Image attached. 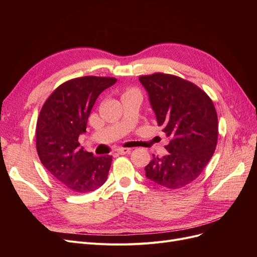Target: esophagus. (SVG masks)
Here are the masks:
<instances>
[{
  "label": "esophagus",
  "mask_w": 257,
  "mask_h": 257,
  "mask_svg": "<svg viewBox=\"0 0 257 257\" xmlns=\"http://www.w3.org/2000/svg\"><path fill=\"white\" fill-rule=\"evenodd\" d=\"M131 148H125V147H120L116 149V152H118L119 154H126L128 152H131Z\"/></svg>",
  "instance_id": "34e87169"
}]
</instances>
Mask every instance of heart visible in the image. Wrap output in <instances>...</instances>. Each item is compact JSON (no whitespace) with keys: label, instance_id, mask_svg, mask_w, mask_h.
I'll list each match as a JSON object with an SVG mask.
<instances>
[{"label":"heart","instance_id":"1","mask_svg":"<svg viewBox=\"0 0 257 257\" xmlns=\"http://www.w3.org/2000/svg\"><path fill=\"white\" fill-rule=\"evenodd\" d=\"M128 92H132V91H128Z\"/></svg>","mask_w":257,"mask_h":257}]
</instances>
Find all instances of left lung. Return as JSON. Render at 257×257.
Here are the masks:
<instances>
[{
    "instance_id": "1",
    "label": "left lung",
    "mask_w": 257,
    "mask_h": 257,
    "mask_svg": "<svg viewBox=\"0 0 257 257\" xmlns=\"http://www.w3.org/2000/svg\"><path fill=\"white\" fill-rule=\"evenodd\" d=\"M159 126L169 138L168 154L154 157L146 177L167 189H180L201 174L214 153L219 124L207 93L180 77L155 73L139 77Z\"/></svg>"
}]
</instances>
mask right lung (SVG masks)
Listing matches in <instances>:
<instances>
[{
    "mask_svg": "<svg viewBox=\"0 0 257 257\" xmlns=\"http://www.w3.org/2000/svg\"><path fill=\"white\" fill-rule=\"evenodd\" d=\"M116 82L113 77L84 76L54 90L43 105L36 123V149L42 164L75 193L92 192L108 177L112 157L84 151L78 137L87 128L96 98Z\"/></svg>",
    "mask_w": 257,
    "mask_h": 257,
    "instance_id": "obj_1",
    "label": "right lung"
}]
</instances>
